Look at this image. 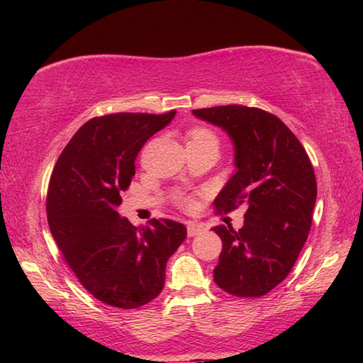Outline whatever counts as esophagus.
<instances>
[{"mask_svg": "<svg viewBox=\"0 0 363 363\" xmlns=\"http://www.w3.org/2000/svg\"><path fill=\"white\" fill-rule=\"evenodd\" d=\"M204 230V226L199 225V223H194L190 221L187 223V233H189V237H195L198 234H201Z\"/></svg>", "mask_w": 363, "mask_h": 363, "instance_id": "esophagus-1", "label": "esophagus"}]
</instances>
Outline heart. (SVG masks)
<instances>
[{
  "label": "heart",
  "mask_w": 363,
  "mask_h": 363,
  "mask_svg": "<svg viewBox=\"0 0 363 363\" xmlns=\"http://www.w3.org/2000/svg\"><path fill=\"white\" fill-rule=\"evenodd\" d=\"M189 140H217V137L207 128H194L189 133ZM181 204L186 209H194L195 201L191 198H182Z\"/></svg>",
  "instance_id": "1"
}]
</instances>
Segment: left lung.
<instances>
[{
	"label": "left lung",
	"instance_id": "8db88e82",
	"mask_svg": "<svg viewBox=\"0 0 363 363\" xmlns=\"http://www.w3.org/2000/svg\"><path fill=\"white\" fill-rule=\"evenodd\" d=\"M223 128L235 146L237 172L215 198L217 213L246 206L243 228L220 225L223 242L213 281L238 298H259L291 272L309 237L317 179L304 146L284 123L248 106L195 109Z\"/></svg>",
	"mask_w": 363,
	"mask_h": 363
}]
</instances>
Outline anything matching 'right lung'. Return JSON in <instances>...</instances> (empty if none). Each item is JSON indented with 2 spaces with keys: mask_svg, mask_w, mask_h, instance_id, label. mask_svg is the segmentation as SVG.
<instances>
[{
  "mask_svg": "<svg viewBox=\"0 0 363 363\" xmlns=\"http://www.w3.org/2000/svg\"><path fill=\"white\" fill-rule=\"evenodd\" d=\"M174 113L91 118L68 142L51 173L46 195L51 234L82 287L107 306L137 309L156 298L168 259L186 240L182 223L152 218L135 228L117 212L120 195L135 174L138 151Z\"/></svg>",
  "mask_w": 363,
  "mask_h": 363,
  "instance_id": "right-lung-1",
  "label": "right lung"
}]
</instances>
